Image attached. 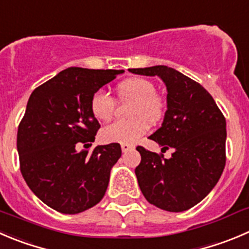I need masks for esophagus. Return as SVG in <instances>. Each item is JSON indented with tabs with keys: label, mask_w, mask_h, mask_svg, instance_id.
<instances>
[{
	"label": "esophagus",
	"mask_w": 249,
	"mask_h": 249,
	"mask_svg": "<svg viewBox=\"0 0 249 249\" xmlns=\"http://www.w3.org/2000/svg\"><path fill=\"white\" fill-rule=\"evenodd\" d=\"M121 149H122L123 153H127L129 150H133L134 146L132 144H121Z\"/></svg>",
	"instance_id": "obj_1"
}]
</instances>
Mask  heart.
Masks as SVG:
<instances>
[{
  "label": "heart",
  "instance_id": "1",
  "mask_svg": "<svg viewBox=\"0 0 249 249\" xmlns=\"http://www.w3.org/2000/svg\"><path fill=\"white\" fill-rule=\"evenodd\" d=\"M155 85L145 78H129L117 85V94L121 99H129L133 103L129 107L131 120L116 121L100 133L104 143H136L149 131L150 122L161 118L164 104L155 94ZM90 110L99 121H107L112 117L115 101L105 91L98 90L90 99Z\"/></svg>",
  "mask_w": 249,
  "mask_h": 249
}]
</instances>
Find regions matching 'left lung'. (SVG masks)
<instances>
[{
  "label": "left lung",
  "instance_id": "8db88e82",
  "mask_svg": "<svg viewBox=\"0 0 249 249\" xmlns=\"http://www.w3.org/2000/svg\"><path fill=\"white\" fill-rule=\"evenodd\" d=\"M128 71L158 75L167 89L162 124L149 138L174 153L164 159L137 146L142 160L136 176L142 193L150 204L166 212L191 209L210 193L224 171L226 120L204 88L178 71L167 66Z\"/></svg>",
  "mask_w": 249,
  "mask_h": 249
}]
</instances>
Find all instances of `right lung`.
Segmentation results:
<instances>
[{
	"instance_id": "obj_1",
	"label": "right lung",
	"mask_w": 249,
	"mask_h": 249,
	"mask_svg": "<svg viewBox=\"0 0 249 249\" xmlns=\"http://www.w3.org/2000/svg\"><path fill=\"white\" fill-rule=\"evenodd\" d=\"M123 70L70 67L30 95L17 134L20 172L40 200L62 214H78L98 204L110 172L121 158L118 143L90 146L100 128L90 99Z\"/></svg>"
}]
</instances>
